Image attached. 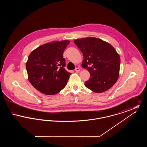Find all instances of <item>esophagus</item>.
<instances>
[{
	"label": "esophagus",
	"mask_w": 147,
	"mask_h": 147,
	"mask_svg": "<svg viewBox=\"0 0 147 147\" xmlns=\"http://www.w3.org/2000/svg\"><path fill=\"white\" fill-rule=\"evenodd\" d=\"M75 71H77V72L80 71V69L79 68H76L75 69Z\"/></svg>",
	"instance_id": "esophagus-1"
}]
</instances>
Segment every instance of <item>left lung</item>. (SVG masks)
<instances>
[{"label": "left lung", "mask_w": 147, "mask_h": 147, "mask_svg": "<svg viewBox=\"0 0 147 147\" xmlns=\"http://www.w3.org/2000/svg\"><path fill=\"white\" fill-rule=\"evenodd\" d=\"M74 43L83 53L82 67L90 74L85 86L95 92L109 90L119 77L120 57L110 43L95 37L74 40Z\"/></svg>", "instance_id": "1"}]
</instances>
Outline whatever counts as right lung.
I'll return each instance as SVG.
<instances>
[{
	"mask_svg": "<svg viewBox=\"0 0 147 147\" xmlns=\"http://www.w3.org/2000/svg\"><path fill=\"white\" fill-rule=\"evenodd\" d=\"M69 43L68 40L47 43L28 56L26 65L28 81L37 90L52 95L66 86L71 73L64 68L63 54Z\"/></svg>",
	"mask_w": 147,
	"mask_h": 147,
	"instance_id": "right-lung-1",
	"label": "right lung"
}]
</instances>
